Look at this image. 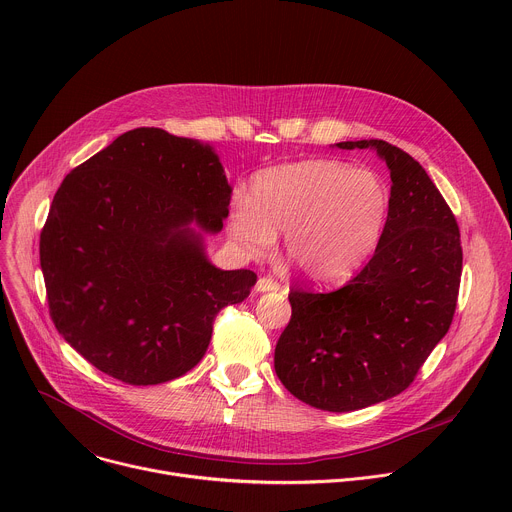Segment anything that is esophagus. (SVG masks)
Listing matches in <instances>:
<instances>
[{
	"instance_id": "esophagus-1",
	"label": "esophagus",
	"mask_w": 512,
	"mask_h": 512,
	"mask_svg": "<svg viewBox=\"0 0 512 512\" xmlns=\"http://www.w3.org/2000/svg\"><path fill=\"white\" fill-rule=\"evenodd\" d=\"M255 289L257 291H277L279 289V283L275 281V279H271V277H261L259 281H257V285H255Z\"/></svg>"
}]
</instances>
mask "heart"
<instances>
[{
    "mask_svg": "<svg viewBox=\"0 0 512 512\" xmlns=\"http://www.w3.org/2000/svg\"><path fill=\"white\" fill-rule=\"evenodd\" d=\"M391 212V190L373 170L336 160H304L263 170L251 200L231 214V237L247 257L267 255L285 231L287 259L306 277H350L377 251Z\"/></svg>",
    "mask_w": 512,
    "mask_h": 512,
    "instance_id": "b5f03b06",
    "label": "heart"
}]
</instances>
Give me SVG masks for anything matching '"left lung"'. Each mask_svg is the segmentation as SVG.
Returning a JSON list of instances; mask_svg holds the SVG:
<instances>
[{
    "label": "left lung",
    "instance_id": "left-lung-1",
    "mask_svg": "<svg viewBox=\"0 0 512 512\" xmlns=\"http://www.w3.org/2000/svg\"><path fill=\"white\" fill-rule=\"evenodd\" d=\"M377 150L391 172V212L373 259L340 289L291 287V320L275 373L300 401L356 411L405 391L450 330L462 277L456 216L427 172L383 139L340 141Z\"/></svg>",
    "mask_w": 512,
    "mask_h": 512
}]
</instances>
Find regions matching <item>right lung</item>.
<instances>
[{
    "label": "right lung",
    "instance_id": "add662e5",
    "mask_svg": "<svg viewBox=\"0 0 512 512\" xmlns=\"http://www.w3.org/2000/svg\"><path fill=\"white\" fill-rule=\"evenodd\" d=\"M233 188L208 143L137 127L72 170L40 233L50 318L101 373L160 385L204 356L216 314L257 275L204 253Z\"/></svg>",
    "mask_w": 512,
    "mask_h": 512
}]
</instances>
